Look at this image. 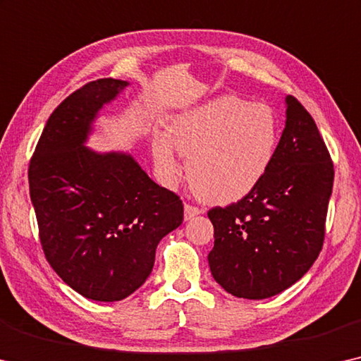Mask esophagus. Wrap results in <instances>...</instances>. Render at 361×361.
Listing matches in <instances>:
<instances>
[{
  "mask_svg": "<svg viewBox=\"0 0 361 361\" xmlns=\"http://www.w3.org/2000/svg\"><path fill=\"white\" fill-rule=\"evenodd\" d=\"M198 214H202V209L200 208H197V207H193V204H185L184 207V219L185 221H190L192 218H195V216H198Z\"/></svg>",
  "mask_w": 361,
  "mask_h": 361,
  "instance_id": "obj_1",
  "label": "esophagus"
}]
</instances>
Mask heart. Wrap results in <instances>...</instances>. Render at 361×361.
I'll use <instances>...</instances> for the list:
<instances>
[{
  "instance_id": "heart-1",
  "label": "heart",
  "mask_w": 361,
  "mask_h": 361,
  "mask_svg": "<svg viewBox=\"0 0 361 361\" xmlns=\"http://www.w3.org/2000/svg\"><path fill=\"white\" fill-rule=\"evenodd\" d=\"M277 142L279 123L269 104L226 95L176 116L169 135L153 137L152 153L163 184L173 187L180 179L177 149L187 159L188 182L197 195L231 203L262 182Z\"/></svg>"
}]
</instances>
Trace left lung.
<instances>
[{
	"label": "left lung",
	"instance_id": "8db88e82",
	"mask_svg": "<svg viewBox=\"0 0 361 361\" xmlns=\"http://www.w3.org/2000/svg\"><path fill=\"white\" fill-rule=\"evenodd\" d=\"M332 182L334 166L313 118L286 97V127L268 173L240 202L208 212L214 281L238 298L262 300L302 279L323 247Z\"/></svg>",
	"mask_w": 361,
	"mask_h": 361
}]
</instances>
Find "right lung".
<instances>
[{"mask_svg": "<svg viewBox=\"0 0 361 361\" xmlns=\"http://www.w3.org/2000/svg\"><path fill=\"white\" fill-rule=\"evenodd\" d=\"M127 85L99 79L66 98L29 168L48 263L71 289L97 302L123 300L142 287L158 243L184 221L182 200L149 179L130 153L87 147L99 111Z\"/></svg>", "mask_w": 361, "mask_h": 361, "instance_id": "obj_1", "label": "right lung"}]
</instances>
